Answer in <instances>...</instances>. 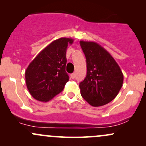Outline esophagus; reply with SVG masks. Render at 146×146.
Returning <instances> with one entry per match:
<instances>
[{
    "label": "esophagus",
    "instance_id": "1",
    "mask_svg": "<svg viewBox=\"0 0 146 146\" xmlns=\"http://www.w3.org/2000/svg\"><path fill=\"white\" fill-rule=\"evenodd\" d=\"M71 78L72 79H74L75 78V73H72V74L71 75Z\"/></svg>",
    "mask_w": 146,
    "mask_h": 146
}]
</instances>
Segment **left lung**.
Masks as SVG:
<instances>
[{
  "label": "left lung",
  "instance_id": "left-lung-1",
  "mask_svg": "<svg viewBox=\"0 0 146 146\" xmlns=\"http://www.w3.org/2000/svg\"><path fill=\"white\" fill-rule=\"evenodd\" d=\"M86 59V77L80 83L82 97L93 106L113 100L122 87L123 75L115 59L95 42H80Z\"/></svg>",
  "mask_w": 146,
  "mask_h": 146
}]
</instances>
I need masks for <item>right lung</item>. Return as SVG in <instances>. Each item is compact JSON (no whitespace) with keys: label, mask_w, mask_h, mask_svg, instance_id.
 Segmentation results:
<instances>
[{"label":"right lung","mask_w":146,"mask_h":146,"mask_svg":"<svg viewBox=\"0 0 146 146\" xmlns=\"http://www.w3.org/2000/svg\"><path fill=\"white\" fill-rule=\"evenodd\" d=\"M73 39L60 38L50 43L37 55L25 71L29 93L42 102H48L62 91L69 77L65 68L66 49Z\"/></svg>","instance_id":"1"}]
</instances>
